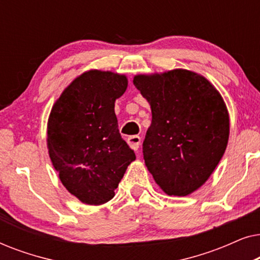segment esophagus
Wrapping results in <instances>:
<instances>
[{
    "instance_id": "obj_1",
    "label": "esophagus",
    "mask_w": 260,
    "mask_h": 260,
    "mask_svg": "<svg viewBox=\"0 0 260 260\" xmlns=\"http://www.w3.org/2000/svg\"><path fill=\"white\" fill-rule=\"evenodd\" d=\"M126 142L133 150L137 151L138 148H140V144H141V137L137 136V135H135V136H129L127 137Z\"/></svg>"
}]
</instances>
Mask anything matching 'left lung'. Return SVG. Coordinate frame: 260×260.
I'll return each instance as SVG.
<instances>
[{
	"mask_svg": "<svg viewBox=\"0 0 260 260\" xmlns=\"http://www.w3.org/2000/svg\"><path fill=\"white\" fill-rule=\"evenodd\" d=\"M134 85L151 108L145 166L166 194H191L209 179L229 143L221 94L204 76L182 69L137 74Z\"/></svg>",
	"mask_w": 260,
	"mask_h": 260,
	"instance_id": "8db88e82",
	"label": "left lung"
}]
</instances>
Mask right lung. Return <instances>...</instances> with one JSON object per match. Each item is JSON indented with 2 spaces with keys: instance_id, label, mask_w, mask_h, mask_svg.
<instances>
[{
  "instance_id": "obj_1",
  "label": "right lung",
  "mask_w": 260,
  "mask_h": 260,
  "mask_svg": "<svg viewBox=\"0 0 260 260\" xmlns=\"http://www.w3.org/2000/svg\"><path fill=\"white\" fill-rule=\"evenodd\" d=\"M125 74L90 70L56 99L48 117L47 148L63 187L83 204L99 206L115 197L134 150L120 136L116 99Z\"/></svg>"
}]
</instances>
